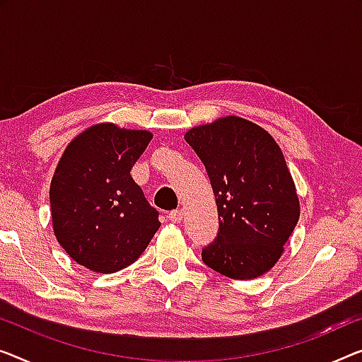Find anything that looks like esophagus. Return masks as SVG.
I'll return each mask as SVG.
<instances>
[{
	"instance_id": "esophagus-1",
	"label": "esophagus",
	"mask_w": 362,
	"mask_h": 362,
	"mask_svg": "<svg viewBox=\"0 0 362 362\" xmlns=\"http://www.w3.org/2000/svg\"><path fill=\"white\" fill-rule=\"evenodd\" d=\"M182 216H183V213H182V209H174V211H170L169 213V216H167V218H169V221L170 223H180L182 221Z\"/></svg>"
}]
</instances>
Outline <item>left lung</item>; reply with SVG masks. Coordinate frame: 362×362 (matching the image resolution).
Returning a JSON list of instances; mask_svg holds the SVG:
<instances>
[{
    "label": "left lung",
    "mask_w": 362,
    "mask_h": 362,
    "mask_svg": "<svg viewBox=\"0 0 362 362\" xmlns=\"http://www.w3.org/2000/svg\"><path fill=\"white\" fill-rule=\"evenodd\" d=\"M211 182L219 229L202 250L206 265L233 279L267 273L298 224L299 198L272 134L224 117L185 134Z\"/></svg>",
    "instance_id": "left-lung-1"
}]
</instances>
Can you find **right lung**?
<instances>
[{"label": "right lung", "instance_id": "add662e5", "mask_svg": "<svg viewBox=\"0 0 362 362\" xmlns=\"http://www.w3.org/2000/svg\"><path fill=\"white\" fill-rule=\"evenodd\" d=\"M151 138L146 129L100 123L63 153L50 185L53 230L79 265L118 272L141 255L159 229V211L129 174Z\"/></svg>", "mask_w": 362, "mask_h": 362}]
</instances>
